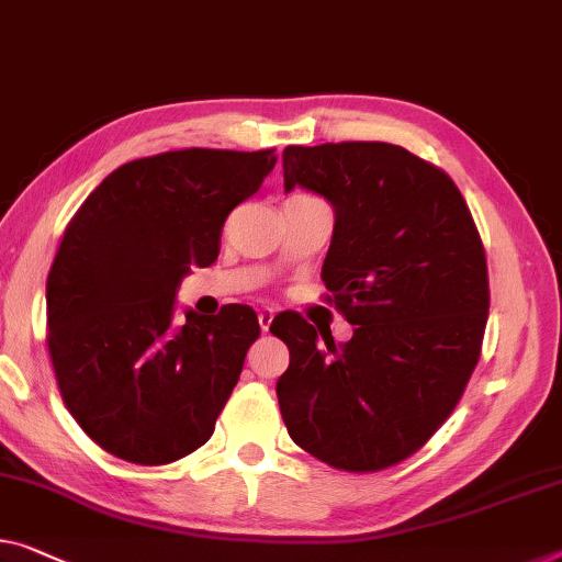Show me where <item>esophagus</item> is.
<instances>
[{"instance_id":"esophagus-1","label":"esophagus","mask_w":562,"mask_h":562,"mask_svg":"<svg viewBox=\"0 0 562 562\" xmlns=\"http://www.w3.org/2000/svg\"><path fill=\"white\" fill-rule=\"evenodd\" d=\"M271 322H273V308L258 311V326H261V331H269Z\"/></svg>"}]
</instances>
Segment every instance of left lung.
<instances>
[{
	"instance_id": "8db88e82",
	"label": "left lung",
	"mask_w": 562,
	"mask_h": 562,
	"mask_svg": "<svg viewBox=\"0 0 562 562\" xmlns=\"http://www.w3.org/2000/svg\"><path fill=\"white\" fill-rule=\"evenodd\" d=\"M334 209L322 279L353 334L334 344L299 314L271 334L293 442L336 470L376 472L419 450L460 402L487 324V261L452 178L390 143L283 150V188Z\"/></svg>"
}]
</instances>
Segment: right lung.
<instances>
[{
	"label": "right lung",
	"instance_id": "add662e5",
	"mask_svg": "<svg viewBox=\"0 0 562 562\" xmlns=\"http://www.w3.org/2000/svg\"><path fill=\"white\" fill-rule=\"evenodd\" d=\"M273 166V150L131 160L67 223L47 276V347L67 412L105 452L168 464L209 442L261 329L244 304L176 322V293L218 258L228 213Z\"/></svg>",
	"mask_w": 562,
	"mask_h": 562
}]
</instances>
